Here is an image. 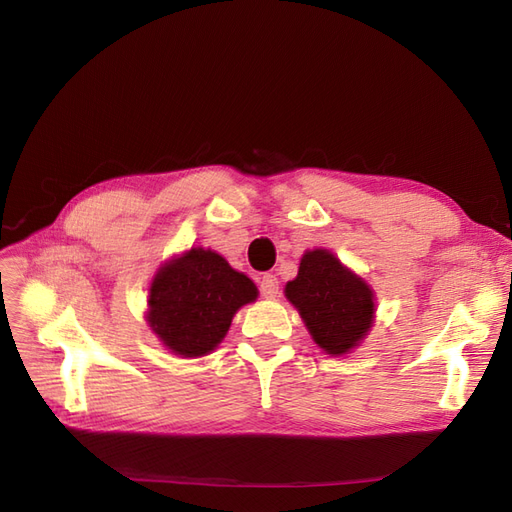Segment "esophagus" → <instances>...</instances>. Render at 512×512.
<instances>
[{"instance_id":"34e87169","label":"esophagus","mask_w":512,"mask_h":512,"mask_svg":"<svg viewBox=\"0 0 512 512\" xmlns=\"http://www.w3.org/2000/svg\"><path fill=\"white\" fill-rule=\"evenodd\" d=\"M258 288H260V294H262V297H265V299H275L277 294H280V282H277V277L271 275V273L260 277Z\"/></svg>"}]
</instances>
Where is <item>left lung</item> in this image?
Masks as SVG:
<instances>
[{
	"label": "left lung",
	"instance_id": "1",
	"mask_svg": "<svg viewBox=\"0 0 512 512\" xmlns=\"http://www.w3.org/2000/svg\"><path fill=\"white\" fill-rule=\"evenodd\" d=\"M286 297L299 309L314 342L329 354H346L361 342L374 318V294L327 250L301 258Z\"/></svg>",
	"mask_w": 512,
	"mask_h": 512
}]
</instances>
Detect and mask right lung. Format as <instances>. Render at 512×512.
<instances>
[{
  "label": "right lung",
  "mask_w": 512,
  "mask_h": 512,
  "mask_svg": "<svg viewBox=\"0 0 512 512\" xmlns=\"http://www.w3.org/2000/svg\"><path fill=\"white\" fill-rule=\"evenodd\" d=\"M256 297L250 277L220 254L192 247L153 277L147 320L175 354L203 356L222 342L237 309Z\"/></svg>",
  "instance_id": "add662e5"
}]
</instances>
